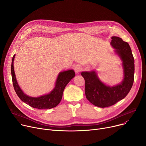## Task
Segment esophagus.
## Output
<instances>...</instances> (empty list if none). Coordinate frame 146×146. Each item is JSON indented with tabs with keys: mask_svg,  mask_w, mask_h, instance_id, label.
Segmentation results:
<instances>
[{
	"mask_svg": "<svg viewBox=\"0 0 146 146\" xmlns=\"http://www.w3.org/2000/svg\"><path fill=\"white\" fill-rule=\"evenodd\" d=\"M82 70V67L79 65H76L74 67V71L76 73H79Z\"/></svg>",
	"mask_w": 146,
	"mask_h": 146,
	"instance_id": "1",
	"label": "esophagus"
}]
</instances>
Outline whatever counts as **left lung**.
<instances>
[{
    "mask_svg": "<svg viewBox=\"0 0 146 146\" xmlns=\"http://www.w3.org/2000/svg\"><path fill=\"white\" fill-rule=\"evenodd\" d=\"M111 44L121 57L124 67V78L119 85L110 87L98 79L95 72L81 73L85 80V95L93 105L105 108L115 104L124 99L131 90L134 79V59L128 42L122 38L112 36Z\"/></svg>",
    "mask_w": 146,
    "mask_h": 146,
    "instance_id": "1",
    "label": "left lung"
}]
</instances>
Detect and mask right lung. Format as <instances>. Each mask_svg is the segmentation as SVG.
Listing matches in <instances>:
<instances>
[{"label": "right lung", "instance_id": "1", "mask_svg": "<svg viewBox=\"0 0 146 146\" xmlns=\"http://www.w3.org/2000/svg\"><path fill=\"white\" fill-rule=\"evenodd\" d=\"M14 58L15 55L13 56L12 60V79L15 92L21 99V100L29 105L30 106L39 110L51 109L58 105L62 98L65 87L68 83L74 77V72L73 70H70L60 72L58 76L55 88L51 92L50 94L38 98L30 97L23 92L17 83L13 68Z\"/></svg>", "mask_w": 146, "mask_h": 146}]
</instances>
